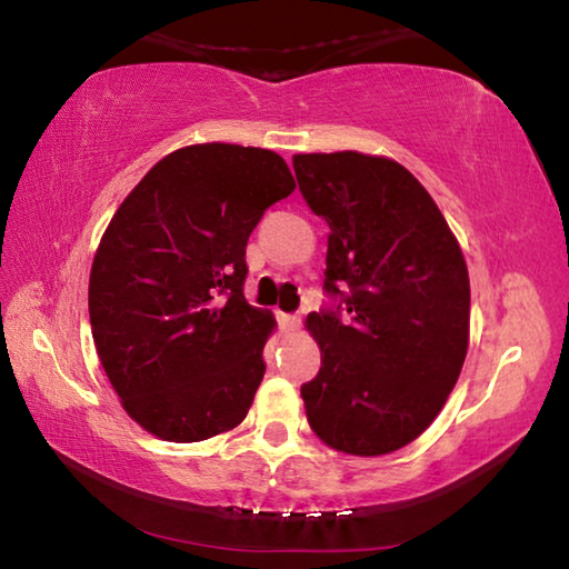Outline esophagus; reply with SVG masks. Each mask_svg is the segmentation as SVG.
I'll return each instance as SVG.
<instances>
[{
	"instance_id": "1",
	"label": "esophagus",
	"mask_w": 569,
	"mask_h": 569,
	"mask_svg": "<svg viewBox=\"0 0 569 569\" xmlns=\"http://www.w3.org/2000/svg\"><path fill=\"white\" fill-rule=\"evenodd\" d=\"M278 321H281L283 331H298V329H301V316H296V313H281V316H278Z\"/></svg>"
}]
</instances>
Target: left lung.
I'll return each mask as SVG.
<instances>
[{
	"label": "left lung",
	"mask_w": 569,
	"mask_h": 569,
	"mask_svg": "<svg viewBox=\"0 0 569 569\" xmlns=\"http://www.w3.org/2000/svg\"><path fill=\"white\" fill-rule=\"evenodd\" d=\"M308 208L329 223L326 293L308 313L321 369L301 387L323 445L391 455L447 403L469 346V273L445 216L389 158L356 150L293 156Z\"/></svg>",
	"instance_id": "8db88e82"
}]
</instances>
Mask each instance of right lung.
Returning a JSON list of instances; mask_svg holds the SVG:
<instances>
[{
	"label": "right lung",
	"instance_id": "right-lung-1",
	"mask_svg": "<svg viewBox=\"0 0 569 569\" xmlns=\"http://www.w3.org/2000/svg\"><path fill=\"white\" fill-rule=\"evenodd\" d=\"M273 150L206 142L148 170L94 253L90 323L130 419L190 445L238 427L261 387L276 329L246 301V246L293 192Z\"/></svg>",
	"mask_w": 569,
	"mask_h": 569
}]
</instances>
